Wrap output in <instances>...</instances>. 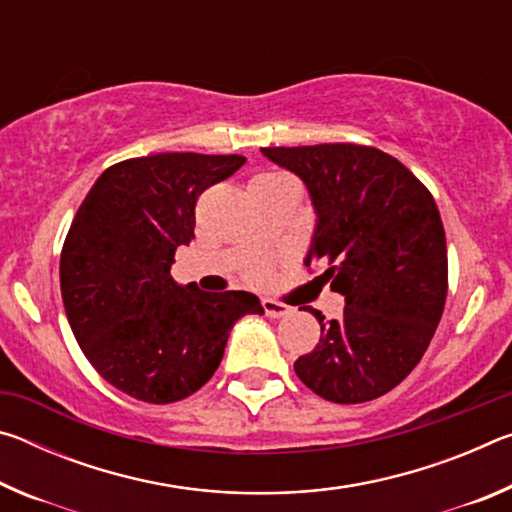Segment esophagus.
Returning <instances> with one entry per match:
<instances>
[{
  "label": "esophagus",
  "instance_id": "1",
  "mask_svg": "<svg viewBox=\"0 0 512 512\" xmlns=\"http://www.w3.org/2000/svg\"><path fill=\"white\" fill-rule=\"evenodd\" d=\"M262 305H264V314L268 318H284V316L291 314V307L289 305H282V302L271 300V298H264Z\"/></svg>",
  "mask_w": 512,
  "mask_h": 512
}]
</instances>
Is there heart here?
Wrapping results in <instances>:
<instances>
[{
  "mask_svg": "<svg viewBox=\"0 0 512 512\" xmlns=\"http://www.w3.org/2000/svg\"><path fill=\"white\" fill-rule=\"evenodd\" d=\"M264 178H277V173H264V176H257L255 180H264ZM250 277H253V280H257V282H264L268 277V268L259 266V268H255L253 273H250Z\"/></svg>",
  "mask_w": 512,
  "mask_h": 512,
  "instance_id": "1",
  "label": "heart"
}]
</instances>
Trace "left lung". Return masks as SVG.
<instances>
[{"label":"left lung","mask_w":512,"mask_h":512,"mask_svg":"<svg viewBox=\"0 0 512 512\" xmlns=\"http://www.w3.org/2000/svg\"><path fill=\"white\" fill-rule=\"evenodd\" d=\"M305 183L316 223L305 266L327 264L343 318H318L320 341L293 363L323 400L359 404L400 384L429 348L447 298L438 207L400 160L372 146L262 149Z\"/></svg>","instance_id":"8db88e82"}]
</instances>
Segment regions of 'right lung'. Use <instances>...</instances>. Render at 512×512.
<instances>
[{"mask_svg":"<svg viewBox=\"0 0 512 512\" xmlns=\"http://www.w3.org/2000/svg\"><path fill=\"white\" fill-rule=\"evenodd\" d=\"M244 155L158 153L101 173L67 232L60 291L69 327L99 375L149 404L196 393L223 359L230 329L264 314L255 293H207L171 277L194 237L198 194Z\"/></svg>","mask_w":512,"mask_h":512,"instance_id":"right-lung-1","label":"right lung"}]
</instances>
